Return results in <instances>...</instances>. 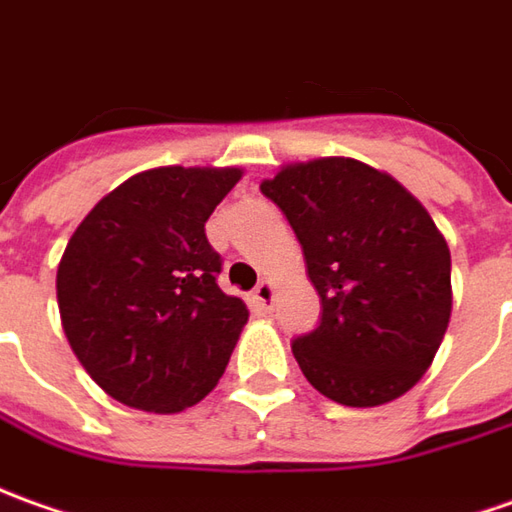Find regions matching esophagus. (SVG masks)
I'll return each mask as SVG.
<instances>
[{
	"mask_svg": "<svg viewBox=\"0 0 512 512\" xmlns=\"http://www.w3.org/2000/svg\"><path fill=\"white\" fill-rule=\"evenodd\" d=\"M271 302H274V283H271V280H263V283L252 291L249 305L255 308L257 314H266V311H271Z\"/></svg>",
	"mask_w": 512,
	"mask_h": 512,
	"instance_id": "34e87169",
	"label": "esophagus"
}]
</instances>
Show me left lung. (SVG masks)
Masks as SVG:
<instances>
[{
  "mask_svg": "<svg viewBox=\"0 0 512 512\" xmlns=\"http://www.w3.org/2000/svg\"><path fill=\"white\" fill-rule=\"evenodd\" d=\"M285 212L322 300L291 344L302 375L342 406H384L423 378L451 319V252L398 179L350 156L288 162L260 182Z\"/></svg>",
  "mask_w": 512,
  "mask_h": 512,
  "instance_id": "obj_1",
  "label": "left lung"
}]
</instances>
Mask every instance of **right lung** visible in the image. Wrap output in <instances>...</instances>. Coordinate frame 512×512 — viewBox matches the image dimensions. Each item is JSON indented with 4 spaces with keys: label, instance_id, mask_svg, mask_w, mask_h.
<instances>
[{
    "label": "right lung",
    "instance_id": "obj_1",
    "mask_svg": "<svg viewBox=\"0 0 512 512\" xmlns=\"http://www.w3.org/2000/svg\"><path fill=\"white\" fill-rule=\"evenodd\" d=\"M241 168L165 165L97 201L66 243L55 291L66 342L114 401L173 415L224 375L249 322L224 294L204 224Z\"/></svg>",
    "mask_w": 512,
    "mask_h": 512
}]
</instances>
